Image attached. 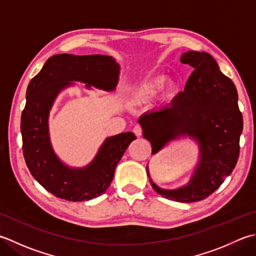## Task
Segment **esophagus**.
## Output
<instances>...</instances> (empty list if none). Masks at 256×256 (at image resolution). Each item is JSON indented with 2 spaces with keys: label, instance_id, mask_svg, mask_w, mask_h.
<instances>
[{
  "label": "esophagus",
  "instance_id": "1",
  "mask_svg": "<svg viewBox=\"0 0 256 256\" xmlns=\"http://www.w3.org/2000/svg\"><path fill=\"white\" fill-rule=\"evenodd\" d=\"M133 132L138 138H140L142 135V128L140 126V125H135L134 128H133Z\"/></svg>",
  "mask_w": 256,
  "mask_h": 256
}]
</instances>
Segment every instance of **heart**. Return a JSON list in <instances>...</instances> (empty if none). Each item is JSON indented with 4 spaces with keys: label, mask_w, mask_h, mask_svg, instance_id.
<instances>
[{
    "label": "heart",
    "mask_w": 256,
    "mask_h": 256,
    "mask_svg": "<svg viewBox=\"0 0 256 256\" xmlns=\"http://www.w3.org/2000/svg\"><path fill=\"white\" fill-rule=\"evenodd\" d=\"M165 83V78L164 76H155L150 80L148 82L142 84L141 86L138 88L135 91L132 92L131 98L132 102H142L145 98H148L150 95H152L154 92H156L158 88L163 86Z\"/></svg>",
    "instance_id": "1"
}]
</instances>
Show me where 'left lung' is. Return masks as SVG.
Instances as JSON below:
<instances>
[{
  "instance_id": "obj_1",
  "label": "left lung",
  "mask_w": 256,
  "mask_h": 256,
  "mask_svg": "<svg viewBox=\"0 0 256 256\" xmlns=\"http://www.w3.org/2000/svg\"><path fill=\"white\" fill-rule=\"evenodd\" d=\"M180 60L194 68L184 91L170 105L144 113L138 122L143 136L151 142L152 155L183 138L198 145V162L183 186L160 188L152 181L146 165L155 192L172 201L191 203L206 198L232 173L238 158L243 118L236 88L212 55L188 51Z\"/></svg>"
}]
</instances>
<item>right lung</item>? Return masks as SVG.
Here are the masks:
<instances>
[{"label": "right lung", "mask_w": 256, "mask_h": 256, "mask_svg": "<svg viewBox=\"0 0 256 256\" xmlns=\"http://www.w3.org/2000/svg\"><path fill=\"white\" fill-rule=\"evenodd\" d=\"M118 75L120 65L108 55L56 54L28 83L21 118L24 158L33 178L56 198L80 202L105 193L118 163L136 138L132 132L106 138L86 166H68L54 152L50 138L48 116L55 100L73 82L112 92Z\"/></svg>", "instance_id": "1"}]
</instances>
